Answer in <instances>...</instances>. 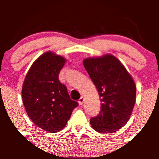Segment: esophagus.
Listing matches in <instances>:
<instances>
[{
    "instance_id": "1",
    "label": "esophagus",
    "mask_w": 159,
    "mask_h": 159,
    "mask_svg": "<svg viewBox=\"0 0 159 159\" xmlns=\"http://www.w3.org/2000/svg\"><path fill=\"white\" fill-rule=\"evenodd\" d=\"M84 97H81L80 98V99L78 100V103H79L80 105H82L83 103H84Z\"/></svg>"
}]
</instances>
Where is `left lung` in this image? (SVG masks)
Returning <instances> with one entry per match:
<instances>
[{
  "mask_svg": "<svg viewBox=\"0 0 159 159\" xmlns=\"http://www.w3.org/2000/svg\"><path fill=\"white\" fill-rule=\"evenodd\" d=\"M84 66L101 97V111L90 120L99 133L117 131L129 121L136 100V87L124 65L111 54L84 59Z\"/></svg>",
  "mask_w": 159,
  "mask_h": 159,
  "instance_id": "8db88e82",
  "label": "left lung"
}]
</instances>
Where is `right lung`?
Masks as SVG:
<instances>
[{
  "instance_id": "obj_1",
  "label": "right lung",
  "mask_w": 159,
  "mask_h": 159,
  "mask_svg": "<svg viewBox=\"0 0 159 159\" xmlns=\"http://www.w3.org/2000/svg\"><path fill=\"white\" fill-rule=\"evenodd\" d=\"M65 61V57L51 51L43 54L30 68L22 88L28 117L34 125L51 133L63 129L78 105L58 79Z\"/></svg>"
}]
</instances>
